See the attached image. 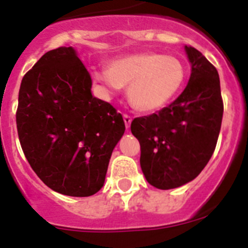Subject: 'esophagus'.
<instances>
[{"label": "esophagus", "mask_w": 248, "mask_h": 248, "mask_svg": "<svg viewBox=\"0 0 248 248\" xmlns=\"http://www.w3.org/2000/svg\"><path fill=\"white\" fill-rule=\"evenodd\" d=\"M123 119H124V123H125L126 128H130V124H131L130 115H128V114H124V115H123Z\"/></svg>", "instance_id": "34e87169"}]
</instances>
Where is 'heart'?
I'll return each instance as SVG.
<instances>
[{
    "label": "heart",
    "mask_w": 248,
    "mask_h": 248,
    "mask_svg": "<svg viewBox=\"0 0 248 248\" xmlns=\"http://www.w3.org/2000/svg\"><path fill=\"white\" fill-rule=\"evenodd\" d=\"M186 78V68L177 57L141 52L114 59L107 71H94V83L105 95L128 87L129 102L144 113L164 108L176 97Z\"/></svg>",
    "instance_id": "1"
}]
</instances>
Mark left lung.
I'll return each mask as SVG.
<instances>
[{
  "label": "left lung",
  "instance_id": "left-lung-1",
  "mask_svg": "<svg viewBox=\"0 0 248 248\" xmlns=\"http://www.w3.org/2000/svg\"><path fill=\"white\" fill-rule=\"evenodd\" d=\"M191 74L186 88L170 105L135 118L131 133L140 143V166L146 181L169 190L190 183L216 148L223 103L216 68L191 46H185Z\"/></svg>",
  "mask_w": 248,
  "mask_h": 248
}]
</instances>
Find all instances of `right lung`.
Instances as JSON below:
<instances>
[{
    "label": "right lung",
    "instance_id": "right-lung-1",
    "mask_svg": "<svg viewBox=\"0 0 248 248\" xmlns=\"http://www.w3.org/2000/svg\"><path fill=\"white\" fill-rule=\"evenodd\" d=\"M91 89V76L73 47L43 54L19 88L22 150L39 179L67 196L85 198L102 189L125 131L122 114Z\"/></svg>",
    "mask_w": 248,
    "mask_h": 248
}]
</instances>
